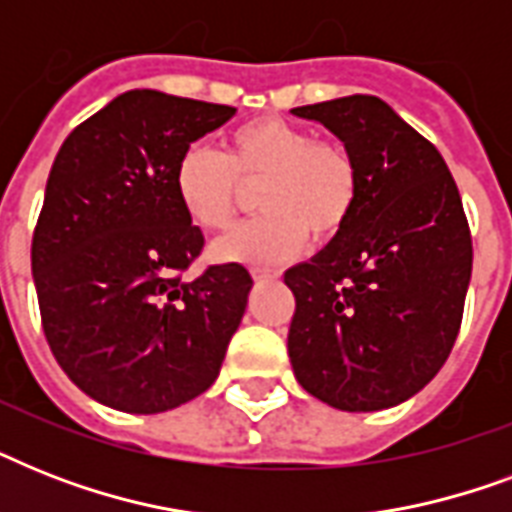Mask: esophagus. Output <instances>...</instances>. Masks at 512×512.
Masks as SVG:
<instances>
[{"label":"esophagus","mask_w":512,"mask_h":512,"mask_svg":"<svg viewBox=\"0 0 512 512\" xmlns=\"http://www.w3.org/2000/svg\"><path fill=\"white\" fill-rule=\"evenodd\" d=\"M281 273L279 271H268V268H252V279L255 281H276Z\"/></svg>","instance_id":"esophagus-1"}]
</instances>
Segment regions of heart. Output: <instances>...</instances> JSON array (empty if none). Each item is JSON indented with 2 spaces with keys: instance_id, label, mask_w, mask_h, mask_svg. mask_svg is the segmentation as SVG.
Wrapping results in <instances>:
<instances>
[{
  "instance_id": "b5f03b06",
  "label": "heart",
  "mask_w": 512,
  "mask_h": 512,
  "mask_svg": "<svg viewBox=\"0 0 512 512\" xmlns=\"http://www.w3.org/2000/svg\"><path fill=\"white\" fill-rule=\"evenodd\" d=\"M241 185H260L255 207L263 215L212 247L225 263H284L308 244V236L327 244L348 225L358 199V172L348 151L281 116L233 127L223 154L188 146L172 170L183 215L207 233L233 223Z\"/></svg>"
}]
</instances>
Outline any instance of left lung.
<instances>
[{
    "instance_id": "obj_1",
    "label": "left lung",
    "mask_w": 512,
    "mask_h": 512,
    "mask_svg": "<svg viewBox=\"0 0 512 512\" xmlns=\"http://www.w3.org/2000/svg\"><path fill=\"white\" fill-rule=\"evenodd\" d=\"M324 124L358 172L348 225L284 273L297 382L342 412H380L422 390L452 353L473 271L462 199L433 143L385 100L292 108Z\"/></svg>"
}]
</instances>
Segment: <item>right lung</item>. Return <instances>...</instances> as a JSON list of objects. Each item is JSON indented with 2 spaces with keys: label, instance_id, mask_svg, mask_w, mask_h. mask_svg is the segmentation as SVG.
<instances>
[{
  "label": "right lung",
  "instance_id": "obj_1",
  "mask_svg": "<svg viewBox=\"0 0 512 512\" xmlns=\"http://www.w3.org/2000/svg\"><path fill=\"white\" fill-rule=\"evenodd\" d=\"M233 114L130 90L55 156L31 241L42 327L68 380L116 412L159 414L201 396L247 311L244 265L180 276L204 236L172 191L177 156Z\"/></svg>",
  "mask_w": 512,
  "mask_h": 512
}]
</instances>
